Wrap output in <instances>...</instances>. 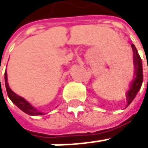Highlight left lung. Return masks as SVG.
<instances>
[{"mask_svg":"<svg viewBox=\"0 0 148 148\" xmlns=\"http://www.w3.org/2000/svg\"><path fill=\"white\" fill-rule=\"evenodd\" d=\"M132 49H133V62H134V67H135V76L134 80L130 83V87L129 91L126 94L127 102L129 106L130 103L133 101L135 97L138 90L141 88L142 82H143V68H142V60L139 57L138 50L134 44H132Z\"/></svg>","mask_w":148,"mask_h":148,"instance_id":"obj_1","label":"left lung"}]
</instances>
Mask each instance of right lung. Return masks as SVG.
I'll return each mask as SVG.
<instances>
[{
  "label": "right lung",
  "instance_id": "obj_1",
  "mask_svg": "<svg viewBox=\"0 0 148 148\" xmlns=\"http://www.w3.org/2000/svg\"><path fill=\"white\" fill-rule=\"evenodd\" d=\"M5 86H6V90H7V93H8V96H9V98L10 99V100L18 107L19 109H21L23 112H25V114H30V115H42V114H44L43 113H41V112H39L38 110H36L34 107L28 103L25 99L21 98V97L18 96L16 93H14L10 86H9V84H8V82H7V73L5 72ZM1 81V80H0Z\"/></svg>",
  "mask_w": 148,
  "mask_h": 148
}]
</instances>
